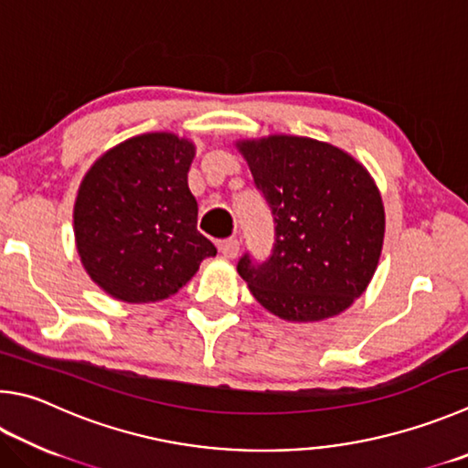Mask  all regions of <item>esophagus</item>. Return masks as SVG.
Instances as JSON below:
<instances>
[{
  "instance_id": "34e87169",
  "label": "esophagus",
  "mask_w": 468,
  "mask_h": 468,
  "mask_svg": "<svg viewBox=\"0 0 468 468\" xmlns=\"http://www.w3.org/2000/svg\"><path fill=\"white\" fill-rule=\"evenodd\" d=\"M218 251L223 253V258L235 260L237 256H239V241H237V239H223V241H218Z\"/></svg>"
}]
</instances>
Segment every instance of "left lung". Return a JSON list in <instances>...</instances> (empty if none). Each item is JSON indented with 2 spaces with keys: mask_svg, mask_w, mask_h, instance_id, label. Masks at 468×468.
<instances>
[{
  "mask_svg": "<svg viewBox=\"0 0 468 468\" xmlns=\"http://www.w3.org/2000/svg\"><path fill=\"white\" fill-rule=\"evenodd\" d=\"M274 217V250L248 253L237 271L263 309L294 323L344 313L375 276L385 207L358 159L329 143L294 134L237 141Z\"/></svg>",
  "mask_w": 468,
  "mask_h": 468,
  "instance_id": "8db88e82",
  "label": "left lung"
}]
</instances>
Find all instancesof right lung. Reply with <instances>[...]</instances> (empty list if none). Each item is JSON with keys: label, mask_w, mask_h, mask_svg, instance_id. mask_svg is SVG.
<instances>
[{"label": "right lung", "mask_w": 468, "mask_h": 468, "mask_svg": "<svg viewBox=\"0 0 468 468\" xmlns=\"http://www.w3.org/2000/svg\"><path fill=\"white\" fill-rule=\"evenodd\" d=\"M194 143L174 133L126 139L96 159L73 207L75 245L88 276L116 301L176 294L217 248L198 233L188 188Z\"/></svg>", "instance_id": "right-lung-1"}]
</instances>
